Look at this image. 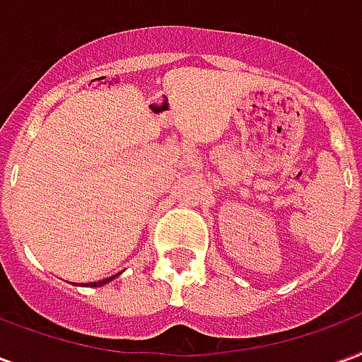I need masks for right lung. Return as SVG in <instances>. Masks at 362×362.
I'll use <instances>...</instances> for the list:
<instances>
[{
  "mask_svg": "<svg viewBox=\"0 0 362 362\" xmlns=\"http://www.w3.org/2000/svg\"><path fill=\"white\" fill-rule=\"evenodd\" d=\"M116 277V275H112V277H108V279H103V281H95V283H90V287H100V285H104V283H108V281H112Z\"/></svg>",
  "mask_w": 362,
  "mask_h": 362,
  "instance_id": "obj_1",
  "label": "right lung"
}]
</instances>
